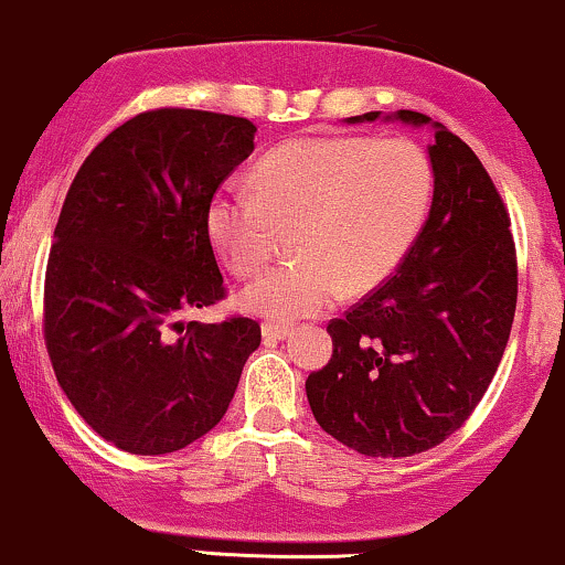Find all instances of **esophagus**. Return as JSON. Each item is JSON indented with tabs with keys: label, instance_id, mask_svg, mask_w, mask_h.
I'll use <instances>...</instances> for the list:
<instances>
[{
	"label": "esophagus",
	"instance_id": "34e87169",
	"mask_svg": "<svg viewBox=\"0 0 565 565\" xmlns=\"http://www.w3.org/2000/svg\"><path fill=\"white\" fill-rule=\"evenodd\" d=\"M290 333H294V328H290V324H275V322L262 324V335L267 338V341H280V338H288Z\"/></svg>",
	"mask_w": 565,
	"mask_h": 565
}]
</instances>
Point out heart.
<instances>
[{"instance_id": "heart-1", "label": "heart", "mask_w": 565, "mask_h": 565, "mask_svg": "<svg viewBox=\"0 0 565 565\" xmlns=\"http://www.w3.org/2000/svg\"><path fill=\"white\" fill-rule=\"evenodd\" d=\"M256 192L224 190L209 203V237L235 277L267 269L280 230H296V264L243 290L241 303L269 320L364 296L409 254L434 198V163L407 137H307L269 150Z\"/></svg>"}]
</instances>
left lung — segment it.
<instances>
[{"label": "left lung", "mask_w": 565, "mask_h": 565, "mask_svg": "<svg viewBox=\"0 0 565 565\" xmlns=\"http://www.w3.org/2000/svg\"><path fill=\"white\" fill-rule=\"evenodd\" d=\"M394 118L434 124L430 214L396 275L328 322L333 356L307 377L322 430L367 457L420 455L462 428L500 367L519 298L510 214L479 156L426 113Z\"/></svg>", "instance_id": "8db88e82"}]
</instances>
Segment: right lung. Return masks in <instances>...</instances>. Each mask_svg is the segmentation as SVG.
I'll return each mask as SVG.
<instances>
[{
  "label": "right lung",
  "mask_w": 565,
  "mask_h": 565,
  "mask_svg": "<svg viewBox=\"0 0 565 565\" xmlns=\"http://www.w3.org/2000/svg\"><path fill=\"white\" fill-rule=\"evenodd\" d=\"M256 126L156 108L86 156L44 275V343L60 388L95 434L169 455L222 420L262 343L256 320L190 322L227 298L209 203L254 152Z\"/></svg>",
  "instance_id": "add662e5"
}]
</instances>
